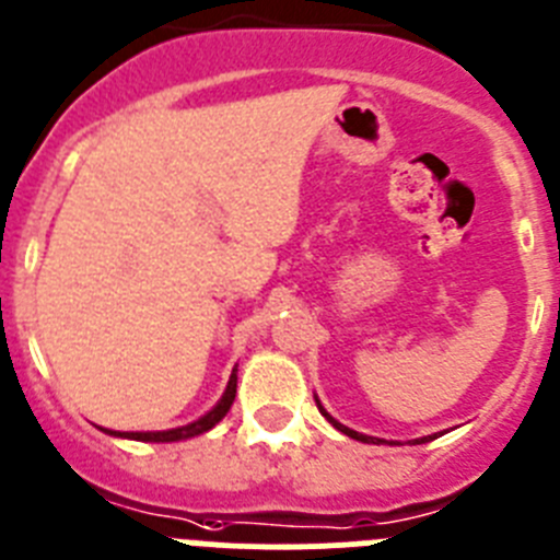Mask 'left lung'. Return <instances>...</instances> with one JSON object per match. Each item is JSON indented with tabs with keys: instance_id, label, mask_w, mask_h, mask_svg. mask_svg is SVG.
I'll return each mask as SVG.
<instances>
[{
	"instance_id": "8db88e82",
	"label": "left lung",
	"mask_w": 560,
	"mask_h": 560,
	"mask_svg": "<svg viewBox=\"0 0 560 560\" xmlns=\"http://www.w3.org/2000/svg\"><path fill=\"white\" fill-rule=\"evenodd\" d=\"M315 401H317V399H315ZM317 410L324 412V416H326V418H329V421H331V427H337V430H340V432H342V435H349V438H354V441H365V443L376 441V438H371V435H362V432H354V430H349V427H342V424H337L335 418H331V416H329V412H326V410H324V407H320V401H317ZM432 438H435V435L418 438V441H416V443H427V441H432Z\"/></svg>"
}]
</instances>
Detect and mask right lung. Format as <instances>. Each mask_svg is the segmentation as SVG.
I'll list each match as a JSON object with an SVG mask.
<instances>
[{
    "label": "right lung",
    "mask_w": 560,
    "mask_h": 560,
    "mask_svg": "<svg viewBox=\"0 0 560 560\" xmlns=\"http://www.w3.org/2000/svg\"><path fill=\"white\" fill-rule=\"evenodd\" d=\"M234 396H236V371L231 374L229 387H225L223 399L218 401V407H211V410L206 412L203 418H198L195 424H186V427H178V430H164V432H114V430H105V432L119 438H130V441H150V443L184 441V438H195L200 435V432H209L218 421H223V416L231 410V405H234Z\"/></svg>",
    "instance_id": "obj_1"
}]
</instances>
